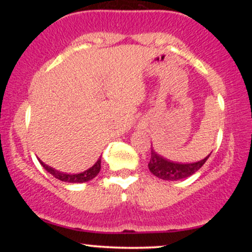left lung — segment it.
<instances>
[{
	"instance_id": "1",
	"label": "left lung",
	"mask_w": 252,
	"mask_h": 252,
	"mask_svg": "<svg viewBox=\"0 0 252 252\" xmlns=\"http://www.w3.org/2000/svg\"><path fill=\"white\" fill-rule=\"evenodd\" d=\"M209 156H206L204 160L198 161V162L179 163L167 160V158H162L161 155L156 154V152L152 149V155H150L148 167L150 172L155 176H158V178L162 179V180L175 181L180 180V179L189 178V176L194 174L196 170H199L204 166Z\"/></svg>"
}]
</instances>
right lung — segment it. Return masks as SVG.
<instances>
[{"label": "right lung", "mask_w": 252, "mask_h": 252, "mask_svg": "<svg viewBox=\"0 0 252 252\" xmlns=\"http://www.w3.org/2000/svg\"><path fill=\"white\" fill-rule=\"evenodd\" d=\"M40 163H41L43 168L47 170L50 174L53 175L54 178H57L58 180H62V181H65V182H86V181H90V180H92L94 176H97V174L99 173V170H100V158L97 161L96 163L94 164V166L91 167V168H89L88 170H85V172H83V173H79V174H66V173L58 172V170H56L54 168H52V167L43 163L42 161H40Z\"/></svg>", "instance_id": "obj_1"}]
</instances>
